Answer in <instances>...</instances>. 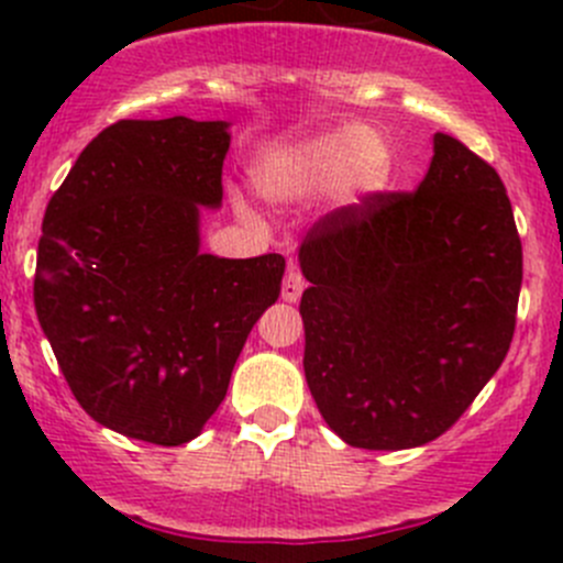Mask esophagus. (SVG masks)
Masks as SVG:
<instances>
[{"label": "esophagus", "mask_w": 563, "mask_h": 563, "mask_svg": "<svg viewBox=\"0 0 563 563\" xmlns=\"http://www.w3.org/2000/svg\"><path fill=\"white\" fill-rule=\"evenodd\" d=\"M302 288H305L302 272H299V266L291 264L286 272V280H283V299H286V302H297V299L302 297Z\"/></svg>", "instance_id": "34e87169"}]
</instances>
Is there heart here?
I'll use <instances>...</instances> for the list:
<instances>
[{
	"mask_svg": "<svg viewBox=\"0 0 563 563\" xmlns=\"http://www.w3.org/2000/svg\"><path fill=\"white\" fill-rule=\"evenodd\" d=\"M275 163L302 185H332L349 174L351 185L376 190L389 176L387 150L362 124H345L299 141L283 150Z\"/></svg>",
	"mask_w": 563,
	"mask_h": 563,
	"instance_id": "obj_1",
	"label": "heart"
}]
</instances>
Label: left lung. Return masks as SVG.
<instances>
[{"label":"left lung","instance_id":"8db88e82","mask_svg":"<svg viewBox=\"0 0 563 563\" xmlns=\"http://www.w3.org/2000/svg\"><path fill=\"white\" fill-rule=\"evenodd\" d=\"M310 286L305 378L360 450H411L452 428L507 356L523 247L507 187L446 133L411 192H367L299 247Z\"/></svg>","mask_w":563,"mask_h":563}]
</instances>
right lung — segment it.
Instances as JSON below:
<instances>
[{
    "mask_svg": "<svg viewBox=\"0 0 563 563\" xmlns=\"http://www.w3.org/2000/svg\"><path fill=\"white\" fill-rule=\"evenodd\" d=\"M229 122L122 119L51 196L35 310L84 411L128 439H196L229 391L286 258L201 253V207L223 203Z\"/></svg>",
    "mask_w": 563,
    "mask_h": 563,
    "instance_id": "obj_1",
    "label": "right lung"
}]
</instances>
